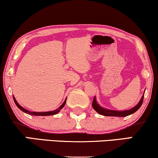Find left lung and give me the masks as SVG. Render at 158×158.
<instances>
[{
  "label": "left lung",
  "instance_id": "obj_1",
  "mask_svg": "<svg viewBox=\"0 0 158 158\" xmlns=\"http://www.w3.org/2000/svg\"><path fill=\"white\" fill-rule=\"evenodd\" d=\"M143 95L142 96L141 98H140V102H138V104H137L136 106H135L134 107H132V109L129 110H123V111H117V110H107L105 109V108L102 107L97 103L96 100V97H94V101H93L92 106L94 107V109L98 113H99L100 115H105V116H117V117H125L127 116V115H130L131 114L135 113V112L138 110L139 108L141 107L142 104H143Z\"/></svg>",
  "mask_w": 158,
  "mask_h": 158
}]
</instances>
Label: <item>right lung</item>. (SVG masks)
I'll return each instance as SVG.
<instances>
[{
	"label": "right lung",
	"mask_w": 158,
	"mask_h": 158,
	"mask_svg": "<svg viewBox=\"0 0 158 158\" xmlns=\"http://www.w3.org/2000/svg\"><path fill=\"white\" fill-rule=\"evenodd\" d=\"M13 99H14V102L15 104L17 105V107H18L19 109H20V110H22L23 112L25 113H27L28 114V115H37V116H46V115H55V114H57L58 113H60V111L63 108V107L64 106V104H65L66 103V99L67 98H65V100H64V102H63V104H62V105L60 106V107L57 108L56 110H54V111H48V112H41V113H39V112H31V111H28V110H26L25 108H23V107H21V106L18 103V102H17L16 99H15V98L14 97V96H13Z\"/></svg>",
	"instance_id": "obj_1"
}]
</instances>
